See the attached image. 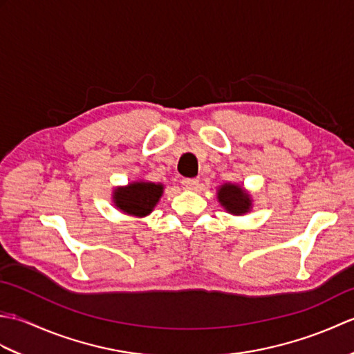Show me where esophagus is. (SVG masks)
<instances>
[{
    "mask_svg": "<svg viewBox=\"0 0 354 354\" xmlns=\"http://www.w3.org/2000/svg\"><path fill=\"white\" fill-rule=\"evenodd\" d=\"M181 184H183L184 189H187V190H193V189H196L198 184H199V181H198V179H193V178H184L183 181H181Z\"/></svg>",
    "mask_w": 354,
    "mask_h": 354,
    "instance_id": "1",
    "label": "esophagus"
}]
</instances>
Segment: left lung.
Instances as JSON below:
<instances>
[{
    "instance_id": "1",
    "label": "left lung",
    "mask_w": 354,
    "mask_h": 354,
    "mask_svg": "<svg viewBox=\"0 0 354 354\" xmlns=\"http://www.w3.org/2000/svg\"><path fill=\"white\" fill-rule=\"evenodd\" d=\"M219 202L232 214H243L251 207V199L242 187L234 184H225L219 190Z\"/></svg>"
}]
</instances>
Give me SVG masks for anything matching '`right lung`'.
Instances as JSON below:
<instances>
[{"mask_svg": "<svg viewBox=\"0 0 354 354\" xmlns=\"http://www.w3.org/2000/svg\"><path fill=\"white\" fill-rule=\"evenodd\" d=\"M162 194V185L153 183H133L117 189L115 205L127 214L146 216L152 212Z\"/></svg>", "mask_w": 354, "mask_h": 354, "instance_id": "add662e5", "label": "right lung"}]
</instances>
